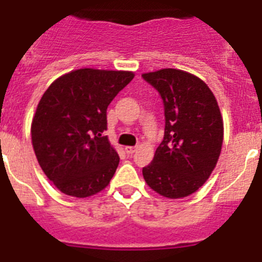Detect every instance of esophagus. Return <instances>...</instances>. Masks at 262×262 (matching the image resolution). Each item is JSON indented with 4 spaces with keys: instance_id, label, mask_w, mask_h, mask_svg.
<instances>
[{
    "instance_id": "34e87169",
    "label": "esophagus",
    "mask_w": 262,
    "mask_h": 262,
    "mask_svg": "<svg viewBox=\"0 0 262 262\" xmlns=\"http://www.w3.org/2000/svg\"><path fill=\"white\" fill-rule=\"evenodd\" d=\"M124 151L129 156V155H133L136 151V147H124Z\"/></svg>"
}]
</instances>
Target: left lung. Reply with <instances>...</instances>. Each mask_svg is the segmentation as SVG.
Wrapping results in <instances>:
<instances>
[{"label": "left lung", "mask_w": 262, "mask_h": 262, "mask_svg": "<svg viewBox=\"0 0 262 262\" xmlns=\"http://www.w3.org/2000/svg\"><path fill=\"white\" fill-rule=\"evenodd\" d=\"M163 98L164 140L143 177L160 195L177 200L195 193L211 176L223 144L216 98L200 77L181 69L143 73Z\"/></svg>", "instance_id": "obj_1"}]
</instances>
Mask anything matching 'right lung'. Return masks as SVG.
I'll list each match as a JSON object with an SVG mask.
<instances>
[{"mask_svg": "<svg viewBox=\"0 0 262 262\" xmlns=\"http://www.w3.org/2000/svg\"><path fill=\"white\" fill-rule=\"evenodd\" d=\"M134 72L81 68L48 86L31 123V142L41 170L61 193L86 198L103 190L119 164L102 133L106 110Z\"/></svg>", "mask_w": 262, "mask_h": 262, "instance_id": "right-lung-1", "label": "right lung"}]
</instances>
